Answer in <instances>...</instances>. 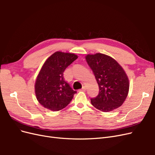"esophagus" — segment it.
<instances>
[{
  "label": "esophagus",
  "instance_id": "1",
  "mask_svg": "<svg viewBox=\"0 0 155 155\" xmlns=\"http://www.w3.org/2000/svg\"><path fill=\"white\" fill-rule=\"evenodd\" d=\"M86 91V88H85V87H82V88L81 89H80V90H79V91H83V92H85Z\"/></svg>",
  "mask_w": 155,
  "mask_h": 155
}]
</instances>
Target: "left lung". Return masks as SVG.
Instances as JSON below:
<instances>
[{
  "mask_svg": "<svg viewBox=\"0 0 155 155\" xmlns=\"http://www.w3.org/2000/svg\"><path fill=\"white\" fill-rule=\"evenodd\" d=\"M86 60L99 86L98 95L91 99L92 105L103 112L120 107L128 94L127 76L120 65L110 56L97 53L87 55Z\"/></svg>",
  "mask_w": 155,
  "mask_h": 155,
  "instance_id": "obj_1",
  "label": "left lung"
}]
</instances>
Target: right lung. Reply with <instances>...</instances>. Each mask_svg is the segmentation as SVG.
<instances>
[{"instance_id": "add662e5", "label": "right lung", "mask_w": 155, "mask_h": 155, "mask_svg": "<svg viewBox=\"0 0 155 155\" xmlns=\"http://www.w3.org/2000/svg\"><path fill=\"white\" fill-rule=\"evenodd\" d=\"M77 58L74 54L56 51L46 61L35 85L37 99L44 107L58 111L72 101L76 91L64 80L63 72Z\"/></svg>"}]
</instances>
